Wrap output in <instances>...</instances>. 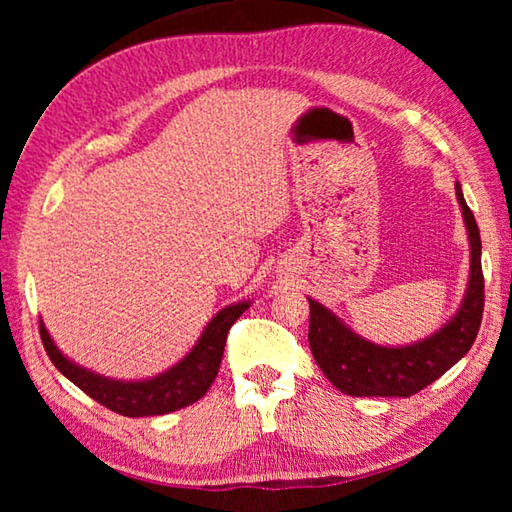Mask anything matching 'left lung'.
Here are the masks:
<instances>
[{
  "label": "left lung",
  "mask_w": 512,
  "mask_h": 512,
  "mask_svg": "<svg viewBox=\"0 0 512 512\" xmlns=\"http://www.w3.org/2000/svg\"><path fill=\"white\" fill-rule=\"evenodd\" d=\"M467 239L470 280L461 307L447 323L424 339L406 345H379L363 339L316 300H309V348L325 377L345 395L411 397L470 352L483 318L481 235L474 214L456 183Z\"/></svg>",
  "instance_id": "8db88e82"
}]
</instances>
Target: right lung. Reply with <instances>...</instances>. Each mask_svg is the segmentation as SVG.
<instances>
[{"label":"right lung","mask_w":512,"mask_h":512,"mask_svg":"<svg viewBox=\"0 0 512 512\" xmlns=\"http://www.w3.org/2000/svg\"><path fill=\"white\" fill-rule=\"evenodd\" d=\"M250 307V300L235 302V305L223 307L219 314H214L210 323L205 325L201 339L189 350L176 366L160 372L149 379H112L103 377L99 372H92L79 363L67 359L58 345L51 339L45 323L40 320V339L49 359L63 375L74 381L83 393H88L92 400L106 406L126 418H149V415H164L201 400L212 386V381L219 372L225 339H228L230 327L235 320Z\"/></svg>","instance_id":"add662e5"}]
</instances>
